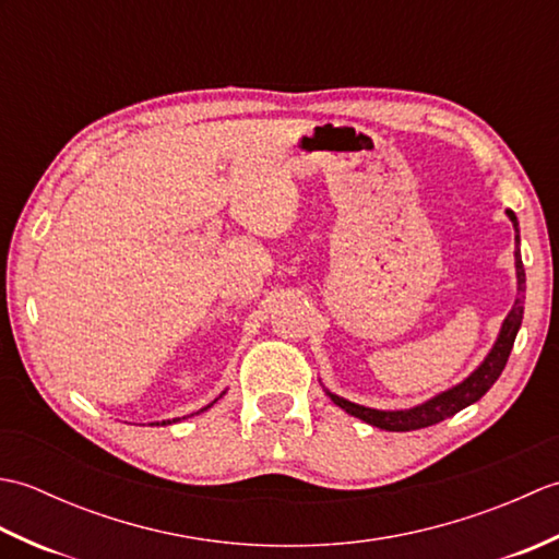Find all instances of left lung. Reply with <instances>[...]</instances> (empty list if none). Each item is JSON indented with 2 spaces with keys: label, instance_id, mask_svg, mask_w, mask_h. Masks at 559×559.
I'll return each instance as SVG.
<instances>
[{
  "label": "left lung",
  "instance_id": "obj_1",
  "mask_svg": "<svg viewBox=\"0 0 559 559\" xmlns=\"http://www.w3.org/2000/svg\"><path fill=\"white\" fill-rule=\"evenodd\" d=\"M507 216L514 223V230H516V252H514L516 300L502 322L500 336H497L495 346L488 353V358H485L476 367V370L463 379V382L442 391V394L427 399L425 403H418V406H413V408H406V411L367 408V406H360V403H353V401L331 394V391L326 389L329 399L334 401L338 408L353 415V418H360L367 425L379 427V430L411 432V430H420V427H430V425L442 423L488 394V389L497 382V377L502 374L504 365L509 360V353H512V348H514V338L521 329V319H524V300H526V295H524L526 293V271H524V261H521V252H519V221L514 216V211H509V209H507Z\"/></svg>",
  "mask_w": 559,
  "mask_h": 559
}]
</instances>
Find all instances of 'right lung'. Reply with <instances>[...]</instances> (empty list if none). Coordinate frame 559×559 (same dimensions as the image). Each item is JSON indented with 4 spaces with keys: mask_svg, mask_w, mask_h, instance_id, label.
<instances>
[{
    "mask_svg": "<svg viewBox=\"0 0 559 559\" xmlns=\"http://www.w3.org/2000/svg\"><path fill=\"white\" fill-rule=\"evenodd\" d=\"M223 394H225V391H223ZM223 394H221V396H223ZM221 396H218V399H221ZM218 399H216V401H218ZM216 401H213V403H216ZM213 403H209V406H206V408H211V406H213ZM206 408H201V411H206ZM201 411H199V413H201ZM170 423H177V418H175V420H163L160 425H170ZM156 425H158V423H156Z\"/></svg>",
    "mask_w": 559,
    "mask_h": 559,
    "instance_id": "add662e5",
    "label": "right lung"
}]
</instances>
